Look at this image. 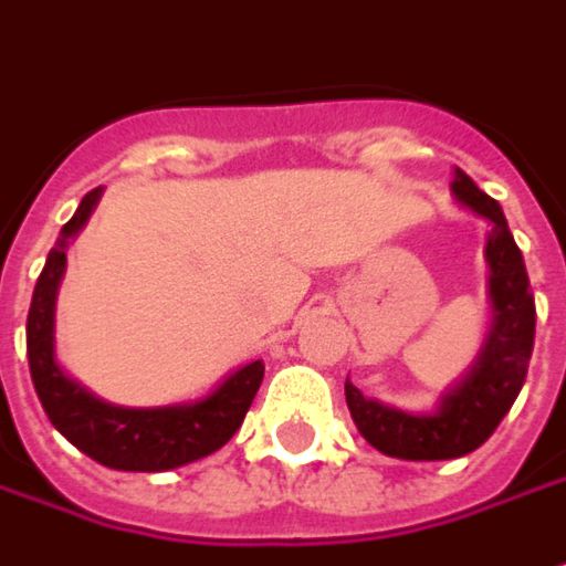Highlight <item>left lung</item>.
Here are the masks:
<instances>
[{"label":"left lung","instance_id":"8db88e82","mask_svg":"<svg viewBox=\"0 0 566 566\" xmlns=\"http://www.w3.org/2000/svg\"><path fill=\"white\" fill-rule=\"evenodd\" d=\"M451 193L460 206L492 224L485 234L492 322L476 360L441 395L432 410L422 413L366 398L354 381H344L347 410L363 439L381 454L398 460H454L476 451L514 407L533 357L536 301L507 219L501 206L489 193H482L460 168H454Z\"/></svg>","mask_w":566,"mask_h":566}]
</instances>
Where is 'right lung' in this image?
Masks as SVG:
<instances>
[{
  "label": "right lung",
  "instance_id": "right-lung-1",
  "mask_svg": "<svg viewBox=\"0 0 566 566\" xmlns=\"http://www.w3.org/2000/svg\"><path fill=\"white\" fill-rule=\"evenodd\" d=\"M99 197L103 187L90 190L81 200L36 279L28 313L30 379L50 422L77 451L108 470L166 473L209 458L241 429L247 410L260 391L265 366L263 360L244 363L203 398L166 407L108 403L77 379H71L62 363L55 360V297L69 265L65 250L87 224Z\"/></svg>",
  "mask_w": 566,
  "mask_h": 566
}]
</instances>
